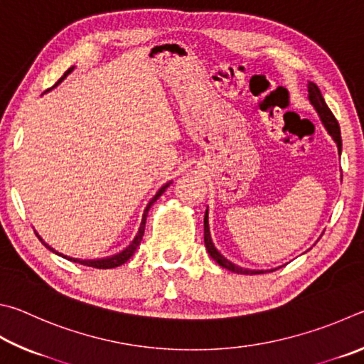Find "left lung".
Listing matches in <instances>:
<instances>
[{
	"mask_svg": "<svg viewBox=\"0 0 364 364\" xmlns=\"http://www.w3.org/2000/svg\"><path fill=\"white\" fill-rule=\"evenodd\" d=\"M309 100L310 104L315 107V110L318 112L321 118V123L326 127V131L329 132V136L334 139V142L337 144V149H339V155L342 151V137H341V127L339 123H337V119L334 118L333 112L329 110V107L326 105V102H324L321 91L318 89V86L315 82H309ZM205 245H206V250L209 252V256H211L215 262H218L220 267H224V269L230 270L233 273H241V275H256V273H267V270H250V269H243V267L240 265H235L232 264L230 260L225 259L222 254L215 250V246L211 240V233H209V222H208V209H206V214H205Z\"/></svg>",
	"mask_w": 364,
	"mask_h": 364,
	"instance_id": "obj_1",
	"label": "left lung"
}]
</instances>
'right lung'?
<instances>
[{"label": "right lung", "instance_id": "1", "mask_svg": "<svg viewBox=\"0 0 364 364\" xmlns=\"http://www.w3.org/2000/svg\"><path fill=\"white\" fill-rule=\"evenodd\" d=\"M73 68H75V67H70V68L67 70V72L63 73L62 78H60L59 81H57L53 87L59 86L60 82H62L63 80H65L70 73L73 72ZM48 91H49V89H48ZM169 183H171V182L164 183V186L158 190L156 195L153 196V198L150 200L149 205H146L145 211H144V215H142V222H140L139 232L136 233V237H134V240L131 241L129 246H126L123 251H119V252H117V254H113V256H110V257H104V259H85V260H81V259H73V257H67V256H63V254H60V252H57L55 250H53V247H50L49 245L44 243V241L40 238V235H38V233H36V237L41 240V243H43L44 246H46L49 251H53V252H55V254H59V256H62L63 259H68V260H72V262H75V264H81V265H86V267H94V269H114V267H119V265H123L124 262H127V260H129V259L132 257V254L136 252L137 246L140 245V241H142L144 232H145V220H146V214H149V211H150V208H151L153 203H155V201L159 198V196H161V195L164 193V190L169 187Z\"/></svg>", "mask_w": 364, "mask_h": 364}]
</instances>
